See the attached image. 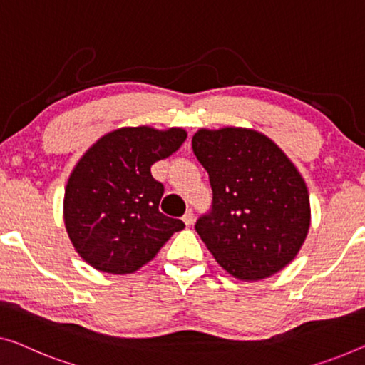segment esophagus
Masks as SVG:
<instances>
[{"mask_svg":"<svg viewBox=\"0 0 365 365\" xmlns=\"http://www.w3.org/2000/svg\"><path fill=\"white\" fill-rule=\"evenodd\" d=\"M182 220H183V222H185V225H187V226H192V225H193V221H195V215H193V211H192V210H188L187 213L183 215Z\"/></svg>","mask_w":365,"mask_h":365,"instance_id":"34e87169","label":"esophagus"}]
</instances>
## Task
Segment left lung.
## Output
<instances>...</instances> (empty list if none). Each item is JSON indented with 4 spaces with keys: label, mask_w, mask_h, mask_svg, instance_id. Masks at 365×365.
I'll return each instance as SVG.
<instances>
[{
    "label": "left lung",
    "mask_w": 365,
    "mask_h": 365,
    "mask_svg": "<svg viewBox=\"0 0 365 365\" xmlns=\"http://www.w3.org/2000/svg\"><path fill=\"white\" fill-rule=\"evenodd\" d=\"M193 152L210 175L213 205L195 230L239 280H262L292 262L312 210L302 173L267 135L247 128L200 129Z\"/></svg>",
    "instance_id": "1"
}]
</instances>
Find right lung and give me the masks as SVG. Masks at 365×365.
<instances>
[{
    "mask_svg": "<svg viewBox=\"0 0 365 365\" xmlns=\"http://www.w3.org/2000/svg\"><path fill=\"white\" fill-rule=\"evenodd\" d=\"M187 139V130L119 128L96 140L70 173L63 222L75 251L91 267L134 274L182 231V220L159 211L164 185L150 173Z\"/></svg>",
    "mask_w": 365,
    "mask_h": 365,
    "instance_id": "obj_1",
    "label": "right lung"
}]
</instances>
